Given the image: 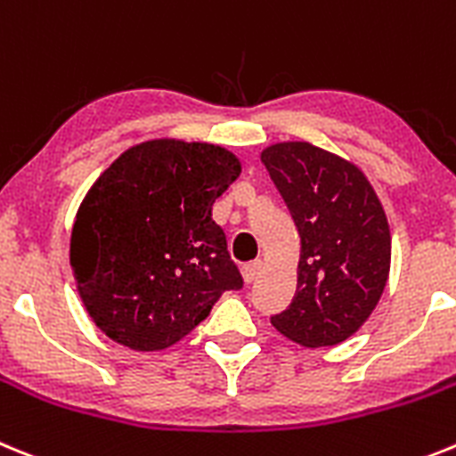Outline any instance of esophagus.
<instances>
[{
    "label": "esophagus",
    "instance_id": "esophagus-1",
    "mask_svg": "<svg viewBox=\"0 0 456 456\" xmlns=\"http://www.w3.org/2000/svg\"><path fill=\"white\" fill-rule=\"evenodd\" d=\"M261 270H264V264H261V261H254V264L243 265V281H245V284H254V281L258 279V274H261Z\"/></svg>",
    "mask_w": 456,
    "mask_h": 456
}]
</instances>
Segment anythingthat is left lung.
Here are the masks:
<instances>
[{
	"label": "left lung",
	"instance_id": "obj_1",
	"mask_svg": "<svg viewBox=\"0 0 456 456\" xmlns=\"http://www.w3.org/2000/svg\"><path fill=\"white\" fill-rule=\"evenodd\" d=\"M299 232L297 290L274 330L299 346L350 338L379 302L391 270V229L366 175L305 141L261 151Z\"/></svg>",
	"mask_w": 456,
	"mask_h": 456
}]
</instances>
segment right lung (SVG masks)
Returning a JSON list of instances; mask_svg holds the SVG:
<instances>
[{
  "mask_svg": "<svg viewBox=\"0 0 456 456\" xmlns=\"http://www.w3.org/2000/svg\"><path fill=\"white\" fill-rule=\"evenodd\" d=\"M240 175L236 154L211 142L157 138L100 175L77 211L69 265L86 311L120 346H175L243 277L213 202Z\"/></svg>",
  "mask_w": 456,
  "mask_h": 456,
  "instance_id": "1",
  "label": "right lung"
}]
</instances>
